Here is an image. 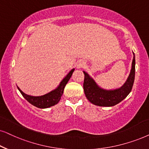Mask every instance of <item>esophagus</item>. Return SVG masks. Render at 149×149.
I'll return each instance as SVG.
<instances>
[{"label":"esophagus","instance_id":"1","mask_svg":"<svg viewBox=\"0 0 149 149\" xmlns=\"http://www.w3.org/2000/svg\"><path fill=\"white\" fill-rule=\"evenodd\" d=\"M85 65V62L84 61H79V62L77 63V68H83Z\"/></svg>","mask_w":149,"mask_h":149}]
</instances>
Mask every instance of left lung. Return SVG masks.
Returning <instances> with one entry per match:
<instances>
[{
	"instance_id": "8db88e82",
	"label": "left lung",
	"mask_w": 149,
	"mask_h": 149,
	"mask_svg": "<svg viewBox=\"0 0 149 149\" xmlns=\"http://www.w3.org/2000/svg\"><path fill=\"white\" fill-rule=\"evenodd\" d=\"M131 64V69L128 78L123 86L114 90H105L97 85L93 78L84 71L85 78L84 90L86 98L90 103L100 107H111L114 106L128 96L132 89L135 79V54Z\"/></svg>"
}]
</instances>
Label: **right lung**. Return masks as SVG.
I'll return each mask as SVG.
<instances>
[{
	"label": "right lung",
	"mask_w": 149,
	"mask_h": 149,
	"mask_svg": "<svg viewBox=\"0 0 149 149\" xmlns=\"http://www.w3.org/2000/svg\"><path fill=\"white\" fill-rule=\"evenodd\" d=\"M74 70V68H73L68 72V74L63 79V80L60 82V84H59L57 88L55 89L53 91L49 92L48 94H46L42 96H33L28 95V94L24 93L18 86L17 87H18L19 91L22 94L23 97L31 105L36 107L41 108V109L49 108L59 103L63 93V90H64L65 85L68 82L69 79H70Z\"/></svg>",
	"instance_id": "1"
}]
</instances>
